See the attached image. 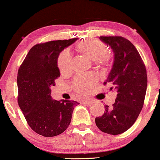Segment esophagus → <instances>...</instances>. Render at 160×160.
I'll return each mask as SVG.
<instances>
[{
	"label": "esophagus",
	"instance_id": "1",
	"mask_svg": "<svg viewBox=\"0 0 160 160\" xmlns=\"http://www.w3.org/2000/svg\"><path fill=\"white\" fill-rule=\"evenodd\" d=\"M92 103H93V101H92V100H84V104H85L86 106H92Z\"/></svg>",
	"mask_w": 160,
	"mask_h": 160
}]
</instances>
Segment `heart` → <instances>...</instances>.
I'll return each instance as SVG.
<instances>
[{
	"label": "heart",
	"mask_w": 160,
	"mask_h": 160,
	"mask_svg": "<svg viewBox=\"0 0 160 160\" xmlns=\"http://www.w3.org/2000/svg\"><path fill=\"white\" fill-rule=\"evenodd\" d=\"M76 49L89 60L99 62L102 66H108L111 58L106 54V45L98 39H86L76 45ZM71 57L68 51H64L60 54L58 60V66L61 73H67L71 71ZM97 82L93 75L78 76L74 82V86L78 92L86 94L92 89Z\"/></svg>",
	"instance_id": "heart-1"
}]
</instances>
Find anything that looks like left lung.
Wrapping results in <instances>:
<instances>
[{
    "label": "left lung",
    "mask_w": 160,
    "mask_h": 160,
    "mask_svg": "<svg viewBox=\"0 0 160 160\" xmlns=\"http://www.w3.org/2000/svg\"><path fill=\"white\" fill-rule=\"evenodd\" d=\"M113 53L112 68L106 82L117 92L112 107L105 106L95 123L102 132L119 135L130 128L142 110L147 88L145 65L135 46L121 36H100Z\"/></svg>",
    "instance_id": "obj_1"
}]
</instances>
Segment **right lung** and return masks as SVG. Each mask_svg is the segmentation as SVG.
Here are the masks:
<instances>
[{
    "label": "right lung",
    "mask_w": 160,
    "mask_h": 160,
    "mask_svg": "<svg viewBox=\"0 0 160 160\" xmlns=\"http://www.w3.org/2000/svg\"><path fill=\"white\" fill-rule=\"evenodd\" d=\"M77 40L52 41L32 47L17 74L18 103L31 129L44 137L62 133L71 123L74 107L78 102L55 100L51 87L60 76L58 66L60 53Z\"/></svg>",
    "instance_id": "add662e5"
}]
</instances>
